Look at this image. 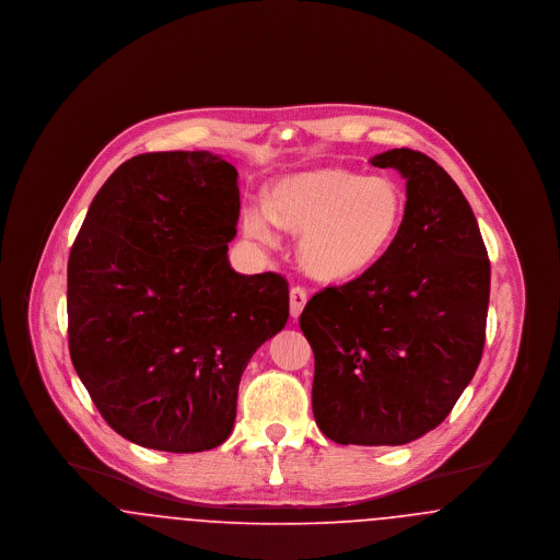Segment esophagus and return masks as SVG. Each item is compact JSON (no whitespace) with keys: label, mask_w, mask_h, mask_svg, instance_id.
<instances>
[{"label":"esophagus","mask_w":560,"mask_h":560,"mask_svg":"<svg viewBox=\"0 0 560 560\" xmlns=\"http://www.w3.org/2000/svg\"><path fill=\"white\" fill-rule=\"evenodd\" d=\"M306 300H308V293L304 288H300V285L292 288V292H290V313H292L293 319H298L302 315V311L306 306Z\"/></svg>","instance_id":"obj_1"}]
</instances>
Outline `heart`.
<instances>
[{
	"instance_id": "heart-1",
	"label": "heart",
	"mask_w": 560,
	"mask_h": 560,
	"mask_svg": "<svg viewBox=\"0 0 560 560\" xmlns=\"http://www.w3.org/2000/svg\"><path fill=\"white\" fill-rule=\"evenodd\" d=\"M407 197L390 176L323 167L281 178L270 203L247 206L243 226L275 240V224L302 233L300 258L313 275L342 281L377 265L399 237Z\"/></svg>"
}]
</instances>
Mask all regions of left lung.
Listing matches in <instances>:
<instances>
[{
	"instance_id": "1",
	"label": "left lung",
	"mask_w": 560,
	"mask_h": 560,
	"mask_svg": "<svg viewBox=\"0 0 560 560\" xmlns=\"http://www.w3.org/2000/svg\"><path fill=\"white\" fill-rule=\"evenodd\" d=\"M407 180L388 254L345 285L315 293L300 329L315 352L313 413L340 445H405L439 427L485 347L491 267L470 203L420 151L372 160Z\"/></svg>"
}]
</instances>
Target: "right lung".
I'll list each match as a JSON object with an SVG mask.
<instances>
[{
	"label": "right lung",
	"mask_w": 560,
	"mask_h": 560,
	"mask_svg": "<svg viewBox=\"0 0 560 560\" xmlns=\"http://www.w3.org/2000/svg\"><path fill=\"white\" fill-rule=\"evenodd\" d=\"M240 206L229 161L144 153L108 176L71 247L73 368L108 427L140 447L222 445L241 373L288 323L285 277L231 268Z\"/></svg>",
	"instance_id": "right-lung-1"
}]
</instances>
